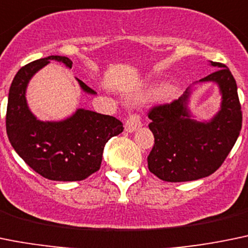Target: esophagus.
<instances>
[{
	"mask_svg": "<svg viewBox=\"0 0 248 248\" xmlns=\"http://www.w3.org/2000/svg\"><path fill=\"white\" fill-rule=\"evenodd\" d=\"M140 127H142V121H140V117L138 115H129L128 119L126 120V124H124V129L128 133L137 131Z\"/></svg>",
	"mask_w": 248,
	"mask_h": 248,
	"instance_id": "esophagus-1",
	"label": "esophagus"
}]
</instances>
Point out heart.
<instances>
[{"mask_svg":"<svg viewBox=\"0 0 248 248\" xmlns=\"http://www.w3.org/2000/svg\"><path fill=\"white\" fill-rule=\"evenodd\" d=\"M166 92H171V87H168V88H166Z\"/></svg>","mask_w":248,"mask_h":248,"instance_id":"heart-1","label":"heart"}]
</instances>
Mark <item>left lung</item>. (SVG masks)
Returning a JSON list of instances; mask_svg holds the SVG:
<instances>
[{"mask_svg":"<svg viewBox=\"0 0 248 248\" xmlns=\"http://www.w3.org/2000/svg\"><path fill=\"white\" fill-rule=\"evenodd\" d=\"M215 72L186 89L171 104L156 106L148 117L154 135V147L148 156V169L168 182L203 179L220 168L242 126L237 85L230 69L209 61ZM213 82L219 88L221 108L209 120H196L189 108L194 84Z\"/></svg>","mask_w":248,"mask_h":248,"instance_id":"left-lung-1","label":"left lung"}]
</instances>
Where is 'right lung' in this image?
I'll use <instances>...</instances> for the list:
<instances>
[{"instance_id":"add662e5","label":"right lung","mask_w":248,"mask_h":248,"mask_svg":"<svg viewBox=\"0 0 248 248\" xmlns=\"http://www.w3.org/2000/svg\"><path fill=\"white\" fill-rule=\"evenodd\" d=\"M56 61L72 68L64 56H48L30 62L17 72L8 94L6 128L18 155L43 177L52 181H80L99 170L104 147L124 131L120 120L95 111L77 108L60 121H41L27 101L30 79L41 68ZM82 92L96 93L76 78Z\"/></svg>"}]
</instances>
